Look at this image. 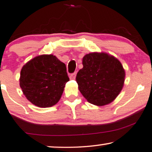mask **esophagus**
I'll return each mask as SVG.
<instances>
[{
  "instance_id": "obj_1",
  "label": "esophagus",
  "mask_w": 152,
  "mask_h": 152,
  "mask_svg": "<svg viewBox=\"0 0 152 152\" xmlns=\"http://www.w3.org/2000/svg\"><path fill=\"white\" fill-rule=\"evenodd\" d=\"M76 74H77V72H73V73L70 75V79H71V80H75V77H76Z\"/></svg>"
}]
</instances>
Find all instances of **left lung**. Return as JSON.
Here are the masks:
<instances>
[{"instance_id": "obj_1", "label": "left lung", "mask_w": 152, "mask_h": 152, "mask_svg": "<svg viewBox=\"0 0 152 152\" xmlns=\"http://www.w3.org/2000/svg\"><path fill=\"white\" fill-rule=\"evenodd\" d=\"M82 64L76 81L88 102L102 106L115 99L125 81V71L120 61L104 53H91L83 57Z\"/></svg>"}]
</instances>
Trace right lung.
Returning <instances> with one entry per match:
<instances>
[{"instance_id":"right-lung-1","label":"right lung","mask_w":152,"mask_h":152,"mask_svg":"<svg viewBox=\"0 0 152 152\" xmlns=\"http://www.w3.org/2000/svg\"><path fill=\"white\" fill-rule=\"evenodd\" d=\"M69 81L65 64L53 55H42L23 67L20 86L30 102L36 106L48 107L59 102Z\"/></svg>"}]
</instances>
